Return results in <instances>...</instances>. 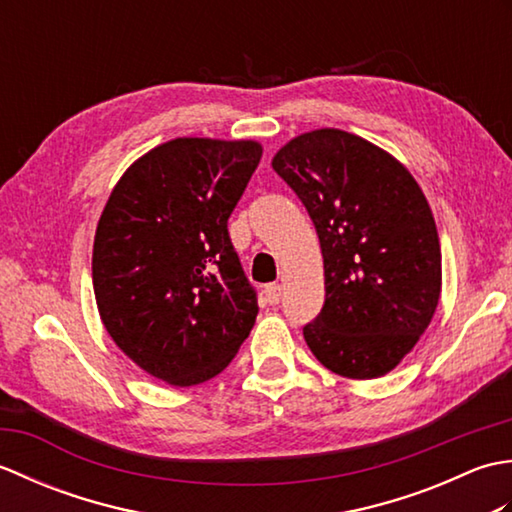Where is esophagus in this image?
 Returning a JSON list of instances; mask_svg holds the SVG:
<instances>
[{"label":"esophagus","mask_w":512,"mask_h":512,"mask_svg":"<svg viewBox=\"0 0 512 512\" xmlns=\"http://www.w3.org/2000/svg\"><path fill=\"white\" fill-rule=\"evenodd\" d=\"M281 290H284V288H281L279 284H268L264 288V297H266L270 306H277V303L281 301Z\"/></svg>","instance_id":"obj_1"}]
</instances>
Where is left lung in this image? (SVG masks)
<instances>
[{
	"label": "left lung",
	"instance_id": "obj_1",
	"mask_svg": "<svg viewBox=\"0 0 512 512\" xmlns=\"http://www.w3.org/2000/svg\"><path fill=\"white\" fill-rule=\"evenodd\" d=\"M273 169L317 228L325 303L303 336L345 378L391 372L429 328L442 288L429 202L405 165L343 129L292 138Z\"/></svg>",
	"mask_w": 512,
	"mask_h": 512
}]
</instances>
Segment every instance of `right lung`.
<instances>
[{
	"mask_svg": "<svg viewBox=\"0 0 512 512\" xmlns=\"http://www.w3.org/2000/svg\"><path fill=\"white\" fill-rule=\"evenodd\" d=\"M259 158L255 140H169L123 173L96 226L92 284L105 330L173 387L220 374L255 325L257 295L228 217Z\"/></svg>",
	"mask_w": 512,
	"mask_h": 512,
	"instance_id": "right-lung-1",
	"label": "right lung"
}]
</instances>
